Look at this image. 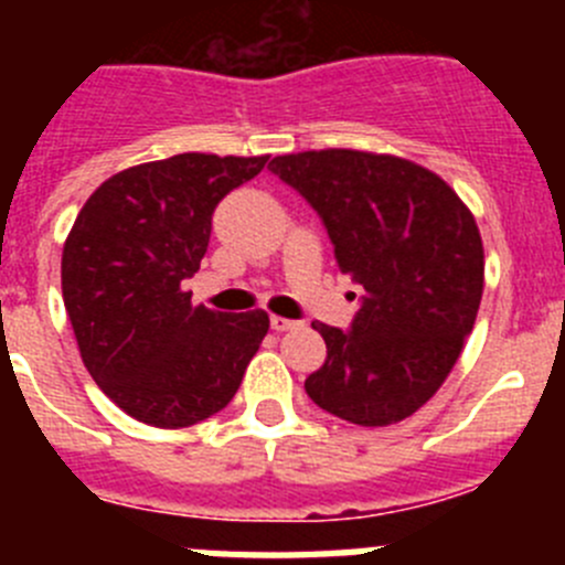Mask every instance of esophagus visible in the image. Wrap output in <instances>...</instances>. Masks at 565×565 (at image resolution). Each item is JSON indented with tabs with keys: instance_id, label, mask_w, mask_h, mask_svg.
Returning <instances> with one entry per match:
<instances>
[{
	"instance_id": "1",
	"label": "esophagus",
	"mask_w": 565,
	"mask_h": 565,
	"mask_svg": "<svg viewBox=\"0 0 565 565\" xmlns=\"http://www.w3.org/2000/svg\"><path fill=\"white\" fill-rule=\"evenodd\" d=\"M271 328L277 333L294 331V328H299V322H294V319H286V317H271Z\"/></svg>"
}]
</instances>
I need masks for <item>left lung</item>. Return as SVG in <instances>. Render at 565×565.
Returning a JSON list of instances; mask_svg holds the SVG:
<instances>
[{"label":"left lung","mask_w":565,"mask_h":565,"mask_svg":"<svg viewBox=\"0 0 565 565\" xmlns=\"http://www.w3.org/2000/svg\"><path fill=\"white\" fill-rule=\"evenodd\" d=\"M268 169L317 209L339 271L364 288L351 331L313 322L328 356L306 393L362 427L404 422L436 396L476 326V217L444 178L398 154L311 149Z\"/></svg>","instance_id":"8db88e82"}]
</instances>
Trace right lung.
<instances>
[{"label": "right lung", "mask_w": 565, "mask_h": 565, "mask_svg": "<svg viewBox=\"0 0 565 565\" xmlns=\"http://www.w3.org/2000/svg\"><path fill=\"white\" fill-rule=\"evenodd\" d=\"M268 154L183 152L113 174L64 239L62 297L93 382L127 416L178 430L221 413L268 333V313L192 306L214 206Z\"/></svg>", "instance_id": "1"}]
</instances>
